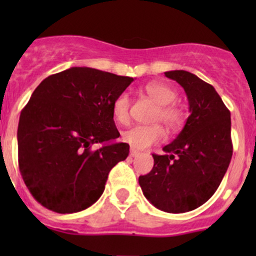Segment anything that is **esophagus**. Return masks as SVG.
Listing matches in <instances>:
<instances>
[{
	"label": "esophagus",
	"mask_w": 256,
	"mask_h": 256,
	"mask_svg": "<svg viewBox=\"0 0 256 256\" xmlns=\"http://www.w3.org/2000/svg\"><path fill=\"white\" fill-rule=\"evenodd\" d=\"M138 154H140V152H138V150H134V148L130 150V156L131 157H136V156H138Z\"/></svg>",
	"instance_id": "obj_1"
}]
</instances>
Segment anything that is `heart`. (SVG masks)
Instances as JSON below:
<instances>
[{
    "label": "heart",
    "instance_id": "heart-1",
    "mask_svg": "<svg viewBox=\"0 0 256 256\" xmlns=\"http://www.w3.org/2000/svg\"><path fill=\"white\" fill-rule=\"evenodd\" d=\"M144 92L157 104L154 120H158L168 130H177L184 121V114L174 104L177 94L171 86L158 82H147ZM112 115L116 121L126 124L130 118V98L128 92H121L112 102ZM122 140L134 148H146L151 144L160 142L166 138L164 128L160 124L154 125H136L122 132Z\"/></svg>",
    "mask_w": 256,
    "mask_h": 256
}]
</instances>
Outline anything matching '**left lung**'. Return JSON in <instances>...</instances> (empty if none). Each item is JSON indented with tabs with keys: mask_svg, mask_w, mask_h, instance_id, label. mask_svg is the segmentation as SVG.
<instances>
[{
	"mask_svg": "<svg viewBox=\"0 0 256 256\" xmlns=\"http://www.w3.org/2000/svg\"><path fill=\"white\" fill-rule=\"evenodd\" d=\"M187 94L186 125L164 154L154 156V168L138 177L144 197L167 213L200 207L214 194L233 154L230 112L213 86L186 70L166 72Z\"/></svg>",
	"mask_w": 256,
	"mask_h": 256,
	"instance_id": "obj_1",
	"label": "left lung"
}]
</instances>
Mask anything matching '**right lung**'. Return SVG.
Masks as SVG:
<instances>
[{"mask_svg":"<svg viewBox=\"0 0 256 256\" xmlns=\"http://www.w3.org/2000/svg\"><path fill=\"white\" fill-rule=\"evenodd\" d=\"M134 82L86 66L46 78L23 108L18 124V166L38 203L56 213L94 204L110 170L128 156V144H94L120 136L112 102Z\"/></svg>","mask_w":256,"mask_h":256,"instance_id":"1","label":"right lung"}]
</instances>
